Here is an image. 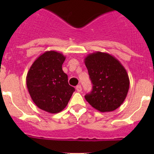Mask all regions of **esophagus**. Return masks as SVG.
Wrapping results in <instances>:
<instances>
[{
    "label": "esophagus",
    "instance_id": "34e87169",
    "mask_svg": "<svg viewBox=\"0 0 154 154\" xmlns=\"http://www.w3.org/2000/svg\"><path fill=\"white\" fill-rule=\"evenodd\" d=\"M76 90H77L78 92H80L82 91V86L80 85H78V86H76Z\"/></svg>",
    "mask_w": 154,
    "mask_h": 154
}]
</instances>
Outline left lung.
Segmentation results:
<instances>
[{
	"label": "left lung",
	"mask_w": 154,
	"mask_h": 154,
	"mask_svg": "<svg viewBox=\"0 0 154 154\" xmlns=\"http://www.w3.org/2000/svg\"><path fill=\"white\" fill-rule=\"evenodd\" d=\"M93 86L85 95L91 106L101 112H112L125 101L130 86L127 71L122 63L107 53L94 52L85 58Z\"/></svg>",
	"instance_id": "1"
}]
</instances>
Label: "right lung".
<instances>
[{
  "mask_svg": "<svg viewBox=\"0 0 154 154\" xmlns=\"http://www.w3.org/2000/svg\"><path fill=\"white\" fill-rule=\"evenodd\" d=\"M65 60L61 53L46 51L34 61L27 74V87L32 101L52 114L64 109L75 91L62 68Z\"/></svg>",
  "mask_w": 154,
  "mask_h": 154,
  "instance_id": "add662e5",
  "label": "right lung"
}]
</instances>
